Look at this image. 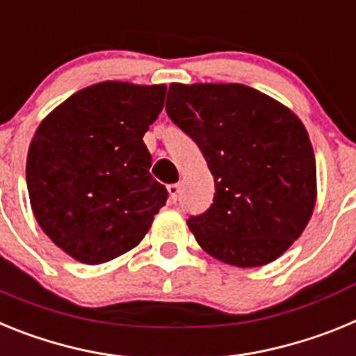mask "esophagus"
Instances as JSON below:
<instances>
[{"label": "esophagus", "instance_id": "esophagus-1", "mask_svg": "<svg viewBox=\"0 0 356 356\" xmlns=\"http://www.w3.org/2000/svg\"><path fill=\"white\" fill-rule=\"evenodd\" d=\"M168 193H169V203H176V200H178V196H180V185L178 184L169 185Z\"/></svg>", "mask_w": 356, "mask_h": 356}]
</instances>
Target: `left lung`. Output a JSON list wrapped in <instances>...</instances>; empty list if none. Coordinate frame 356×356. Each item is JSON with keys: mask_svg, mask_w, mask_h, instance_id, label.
I'll use <instances>...</instances> for the list:
<instances>
[{"mask_svg": "<svg viewBox=\"0 0 356 356\" xmlns=\"http://www.w3.org/2000/svg\"><path fill=\"white\" fill-rule=\"evenodd\" d=\"M165 110L197 144L216 184L212 207L187 221L197 244L242 269L282 257L317 200L316 156L301 119L241 83H171Z\"/></svg>", "mask_w": 356, "mask_h": 356, "instance_id": "left-lung-1", "label": "left lung"}]
</instances>
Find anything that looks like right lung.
<instances>
[{
	"instance_id": "1",
	"label": "right lung",
	"mask_w": 356,
	"mask_h": 356,
	"mask_svg": "<svg viewBox=\"0 0 356 356\" xmlns=\"http://www.w3.org/2000/svg\"><path fill=\"white\" fill-rule=\"evenodd\" d=\"M168 87L99 81L53 108L26 159L30 205L42 232L81 264L114 260L147 234L168 191L149 175L143 137Z\"/></svg>"
}]
</instances>
